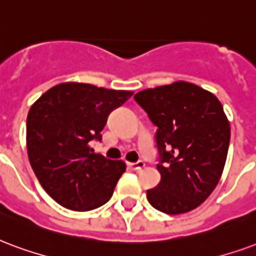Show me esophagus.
Masks as SVG:
<instances>
[{
    "mask_svg": "<svg viewBox=\"0 0 256 256\" xmlns=\"http://www.w3.org/2000/svg\"><path fill=\"white\" fill-rule=\"evenodd\" d=\"M128 166L132 168V170H134V171H140V170H142L144 166H145V162H128Z\"/></svg>",
    "mask_w": 256,
    "mask_h": 256,
    "instance_id": "34e87169",
    "label": "esophagus"
}]
</instances>
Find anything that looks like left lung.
Here are the masks:
<instances>
[{
    "instance_id": "left-lung-1",
    "label": "left lung",
    "mask_w": 256,
    "mask_h": 256,
    "mask_svg": "<svg viewBox=\"0 0 256 256\" xmlns=\"http://www.w3.org/2000/svg\"><path fill=\"white\" fill-rule=\"evenodd\" d=\"M134 99L157 126L162 180L146 191L149 204L166 214L196 209L217 186L228 154L230 128L220 100L186 81L144 90Z\"/></svg>"
}]
</instances>
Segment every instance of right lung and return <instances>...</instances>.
<instances>
[{"instance_id": "1", "label": "right lung", "mask_w": 256, "mask_h": 256, "mask_svg": "<svg viewBox=\"0 0 256 256\" xmlns=\"http://www.w3.org/2000/svg\"><path fill=\"white\" fill-rule=\"evenodd\" d=\"M130 90L62 82L42 94L27 116L28 158L46 192L66 209L86 212L112 196L126 164L90 148Z\"/></svg>"}]
</instances>
